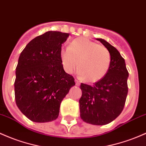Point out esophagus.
I'll return each mask as SVG.
<instances>
[{
  "label": "esophagus",
  "mask_w": 146,
  "mask_h": 146,
  "mask_svg": "<svg viewBox=\"0 0 146 146\" xmlns=\"http://www.w3.org/2000/svg\"><path fill=\"white\" fill-rule=\"evenodd\" d=\"M75 82H76V84L77 86H79L80 84V82L78 80H75Z\"/></svg>",
  "instance_id": "1"
}]
</instances>
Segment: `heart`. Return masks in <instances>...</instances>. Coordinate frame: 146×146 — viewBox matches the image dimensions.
<instances>
[{
  "instance_id": "1",
  "label": "heart",
  "mask_w": 146,
  "mask_h": 146,
  "mask_svg": "<svg viewBox=\"0 0 146 146\" xmlns=\"http://www.w3.org/2000/svg\"><path fill=\"white\" fill-rule=\"evenodd\" d=\"M60 57L67 73H71L78 64L80 76L89 82L102 79L110 69L111 61L110 52L105 46L84 37L77 38L69 47L61 50Z\"/></svg>"
}]
</instances>
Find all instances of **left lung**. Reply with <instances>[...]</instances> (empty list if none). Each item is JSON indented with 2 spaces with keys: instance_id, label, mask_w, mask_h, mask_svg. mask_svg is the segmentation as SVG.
<instances>
[{
  "instance_id": "1",
  "label": "left lung",
  "mask_w": 146,
  "mask_h": 146,
  "mask_svg": "<svg viewBox=\"0 0 146 146\" xmlns=\"http://www.w3.org/2000/svg\"><path fill=\"white\" fill-rule=\"evenodd\" d=\"M96 40L110 52L111 65L107 74L93 85L82 83L80 112L82 120L86 123L104 125L116 119L123 111L128 92L129 73L118 50L105 39Z\"/></svg>"
}]
</instances>
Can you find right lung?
Listing matches in <instances>:
<instances>
[{"label": "right lung", "instance_id": "add662e5", "mask_svg": "<svg viewBox=\"0 0 146 146\" xmlns=\"http://www.w3.org/2000/svg\"><path fill=\"white\" fill-rule=\"evenodd\" d=\"M68 33L48 31L26 45L16 68L14 94L20 111L33 122L56 120L73 77L64 70L60 52Z\"/></svg>", "mask_w": 146, "mask_h": 146}]
</instances>
